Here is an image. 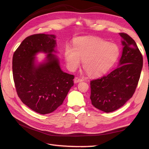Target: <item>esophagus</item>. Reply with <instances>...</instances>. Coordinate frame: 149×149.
<instances>
[{
	"instance_id": "obj_1",
	"label": "esophagus",
	"mask_w": 149,
	"mask_h": 149,
	"mask_svg": "<svg viewBox=\"0 0 149 149\" xmlns=\"http://www.w3.org/2000/svg\"><path fill=\"white\" fill-rule=\"evenodd\" d=\"M83 81V79L80 78H78V77H75L74 79V82L75 83H79V82H81Z\"/></svg>"
}]
</instances>
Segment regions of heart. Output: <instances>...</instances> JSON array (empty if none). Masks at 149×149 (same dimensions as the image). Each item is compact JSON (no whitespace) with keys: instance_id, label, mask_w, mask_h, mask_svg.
Segmentation results:
<instances>
[{"instance_id":"1","label":"heart","mask_w":149,"mask_h":149,"mask_svg":"<svg viewBox=\"0 0 149 149\" xmlns=\"http://www.w3.org/2000/svg\"><path fill=\"white\" fill-rule=\"evenodd\" d=\"M74 48L66 46L64 56L69 68L74 71L81 60L83 68L92 76L104 74L118 60L120 49L116 43L100 38L84 36L74 40Z\"/></svg>"}]
</instances>
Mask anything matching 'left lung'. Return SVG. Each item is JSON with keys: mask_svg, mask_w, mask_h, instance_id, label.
Wrapping results in <instances>:
<instances>
[{"mask_svg": "<svg viewBox=\"0 0 149 149\" xmlns=\"http://www.w3.org/2000/svg\"><path fill=\"white\" fill-rule=\"evenodd\" d=\"M119 35L123 48L118 66L90 83L92 104L107 113L119 109L132 97L143 66L142 55L136 42L127 34Z\"/></svg>", "mask_w": 149, "mask_h": 149, "instance_id": "1", "label": "left lung"}]
</instances>
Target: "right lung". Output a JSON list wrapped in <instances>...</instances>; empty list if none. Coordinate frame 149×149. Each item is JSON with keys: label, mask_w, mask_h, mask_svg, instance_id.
I'll return each mask as SVG.
<instances>
[{"label": "right lung", "mask_w": 149, "mask_h": 149, "mask_svg": "<svg viewBox=\"0 0 149 149\" xmlns=\"http://www.w3.org/2000/svg\"><path fill=\"white\" fill-rule=\"evenodd\" d=\"M56 35L36 34L26 37L13 56L12 71L18 96L31 110L51 113L61 106L74 83V76L63 71L57 53ZM46 54L38 62V53Z\"/></svg>", "instance_id": "add662e5"}]
</instances>
